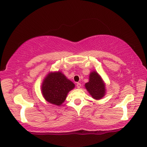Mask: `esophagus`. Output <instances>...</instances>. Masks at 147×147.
Here are the masks:
<instances>
[{
	"instance_id": "obj_1",
	"label": "esophagus",
	"mask_w": 147,
	"mask_h": 147,
	"mask_svg": "<svg viewBox=\"0 0 147 147\" xmlns=\"http://www.w3.org/2000/svg\"><path fill=\"white\" fill-rule=\"evenodd\" d=\"M81 86H82V85H81V83H77V84H76V86H77V88H80Z\"/></svg>"
}]
</instances>
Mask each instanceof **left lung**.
<instances>
[{"label":"left lung","mask_w":147,"mask_h":147,"mask_svg":"<svg viewBox=\"0 0 147 147\" xmlns=\"http://www.w3.org/2000/svg\"><path fill=\"white\" fill-rule=\"evenodd\" d=\"M85 88L95 99H100L105 95V85L100 76L95 71L90 73L89 82L85 84Z\"/></svg>","instance_id":"1"}]
</instances>
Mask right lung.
I'll return each instance as SVG.
<instances>
[{
	"instance_id": "obj_1",
	"label": "right lung",
	"mask_w": 147,
	"mask_h": 147,
	"mask_svg": "<svg viewBox=\"0 0 147 147\" xmlns=\"http://www.w3.org/2000/svg\"><path fill=\"white\" fill-rule=\"evenodd\" d=\"M74 84L61 72L49 73L42 84L44 98L51 104L60 105L65 100L68 92L73 89Z\"/></svg>"
}]
</instances>
